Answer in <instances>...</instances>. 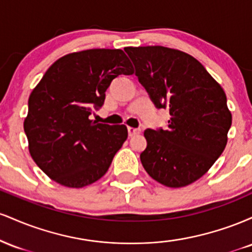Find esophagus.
I'll return each mask as SVG.
<instances>
[{"label": "esophagus", "mask_w": 252, "mask_h": 252, "mask_svg": "<svg viewBox=\"0 0 252 252\" xmlns=\"http://www.w3.org/2000/svg\"><path fill=\"white\" fill-rule=\"evenodd\" d=\"M128 134L129 136H135L141 134V129H136V128H131V126H128Z\"/></svg>", "instance_id": "esophagus-1"}]
</instances>
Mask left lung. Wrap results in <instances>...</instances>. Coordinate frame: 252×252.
Listing matches in <instances>:
<instances>
[{
  "mask_svg": "<svg viewBox=\"0 0 252 252\" xmlns=\"http://www.w3.org/2000/svg\"><path fill=\"white\" fill-rule=\"evenodd\" d=\"M156 108L169 109L167 130L144 131L141 162L155 181L170 189L206 174L224 152L232 115L226 94L195 58L163 46L124 48Z\"/></svg>",
  "mask_w": 252,
  "mask_h": 252,
  "instance_id": "obj_1",
  "label": "left lung"
}]
</instances>
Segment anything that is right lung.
<instances>
[{"label": "right lung", "instance_id": "obj_1", "mask_svg": "<svg viewBox=\"0 0 252 252\" xmlns=\"http://www.w3.org/2000/svg\"><path fill=\"white\" fill-rule=\"evenodd\" d=\"M132 73L126 53L109 48L66 54L46 71L28 99L24 129L32 158L48 178L82 189L108 172L128 129L89 116L103 105L114 78Z\"/></svg>", "mask_w": 252, "mask_h": 252}]
</instances>
